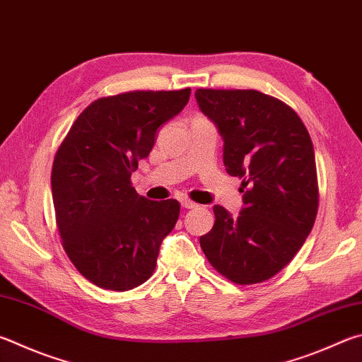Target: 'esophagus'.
<instances>
[{"instance_id": "34e87169", "label": "esophagus", "mask_w": 362, "mask_h": 362, "mask_svg": "<svg viewBox=\"0 0 362 362\" xmlns=\"http://www.w3.org/2000/svg\"><path fill=\"white\" fill-rule=\"evenodd\" d=\"M182 206L185 209H196V207H199V204H196L189 199H182Z\"/></svg>"}]
</instances>
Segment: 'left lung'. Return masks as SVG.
I'll return each mask as SVG.
<instances>
[{
	"label": "left lung",
	"mask_w": 362,
	"mask_h": 362,
	"mask_svg": "<svg viewBox=\"0 0 362 362\" xmlns=\"http://www.w3.org/2000/svg\"><path fill=\"white\" fill-rule=\"evenodd\" d=\"M194 96L225 141L226 173L245 188L238 218L214 207L215 225L201 235V248L228 280L261 284L290 264L317 218L310 134L288 104L261 91L198 88Z\"/></svg>",
	"instance_id": "left-lung-1"
}]
</instances>
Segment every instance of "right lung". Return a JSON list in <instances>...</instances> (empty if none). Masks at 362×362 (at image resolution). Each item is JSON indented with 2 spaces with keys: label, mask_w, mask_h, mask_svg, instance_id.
<instances>
[{
  "label": "right lung",
  "mask_w": 362,
  "mask_h": 362,
  "mask_svg": "<svg viewBox=\"0 0 362 362\" xmlns=\"http://www.w3.org/2000/svg\"><path fill=\"white\" fill-rule=\"evenodd\" d=\"M189 93L136 90L100 98L57 150L50 180L62 244L77 271L103 290L128 291L152 277L161 240L179 220V201L139 196L131 174Z\"/></svg>",
  "instance_id": "1"
}]
</instances>
